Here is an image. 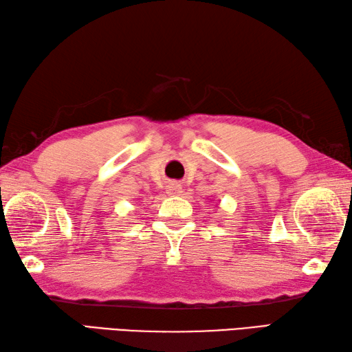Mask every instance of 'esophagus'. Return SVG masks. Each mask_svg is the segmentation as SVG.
Masks as SVG:
<instances>
[{
	"label": "esophagus",
	"mask_w": 352,
	"mask_h": 352,
	"mask_svg": "<svg viewBox=\"0 0 352 352\" xmlns=\"http://www.w3.org/2000/svg\"><path fill=\"white\" fill-rule=\"evenodd\" d=\"M182 192V186L177 182H171L167 185V195L170 196H179Z\"/></svg>",
	"instance_id": "1"
}]
</instances>
